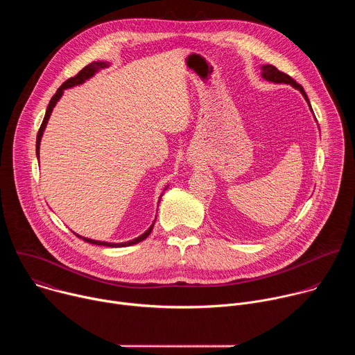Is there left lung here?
<instances>
[{"label":"left lung","mask_w":355,"mask_h":355,"mask_svg":"<svg viewBox=\"0 0 355 355\" xmlns=\"http://www.w3.org/2000/svg\"><path fill=\"white\" fill-rule=\"evenodd\" d=\"M261 77H263L264 80L270 81V83H275V84H289V85H292L295 89H297V91L303 95V98H305V101H306L308 105H309V110L313 112V110H312V107H311V103H309V98H308L305 89H303V87H302L300 84H297L295 80H292L288 74L279 71L277 67H274V66H271V64H264V66H261Z\"/></svg>","instance_id":"left-lung-1"}]
</instances>
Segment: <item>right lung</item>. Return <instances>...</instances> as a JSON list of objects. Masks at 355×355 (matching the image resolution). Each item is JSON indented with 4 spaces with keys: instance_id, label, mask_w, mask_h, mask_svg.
Segmentation results:
<instances>
[{
    "instance_id": "add662e5",
    "label": "right lung",
    "mask_w": 355,
    "mask_h": 355,
    "mask_svg": "<svg viewBox=\"0 0 355 355\" xmlns=\"http://www.w3.org/2000/svg\"><path fill=\"white\" fill-rule=\"evenodd\" d=\"M107 67H110V63H108V62H92L91 64L85 66V67H84V69H83V70H81L76 77H71V78H69L67 81H64V83L62 84V87L56 91V94L52 96V99H50V103H49L47 110H46V114H44V118H43V122H42L40 129H39V132H37V137H36V156H37V159H39V148H40V140H42L43 132H44V129H46V125H47V122H49L50 115H52V112H53V108H55V107H56V104L59 103V99L62 98V95H63L64 89H67V88H73V87H76V85H81V84H84L87 80H89L91 77H94L99 70L107 69ZM166 189H167V187L164 188V191H166ZM162 196H163V193L160 195L159 202H160ZM155 222H156V220H155ZM155 222L151 223V226H150V227H148L143 234H140L139 237H136V239H133V240H129V241H123V243H108V241H101V240H92V239H88V237L80 236V234H77V233H74V234H76L77 237L83 239L84 241L91 243V244H96V245L126 247V245H132V244H136V243L143 241V240H144V239L151 233V230H153Z\"/></svg>"
}]
</instances>
